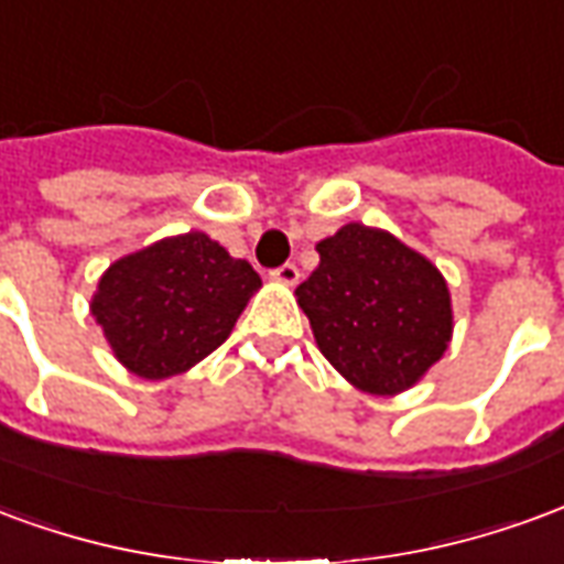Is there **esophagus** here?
Masks as SVG:
<instances>
[{"mask_svg":"<svg viewBox=\"0 0 564 564\" xmlns=\"http://www.w3.org/2000/svg\"><path fill=\"white\" fill-rule=\"evenodd\" d=\"M271 278L286 283V286H295V283H299V265H295V262H283V265H278V269L271 271Z\"/></svg>","mask_w":564,"mask_h":564,"instance_id":"1","label":"esophagus"}]
</instances>
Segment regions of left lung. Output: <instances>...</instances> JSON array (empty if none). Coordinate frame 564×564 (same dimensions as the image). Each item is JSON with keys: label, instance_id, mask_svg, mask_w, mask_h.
Segmentation results:
<instances>
[{"label": "left lung", "instance_id": "8db88e82", "mask_svg": "<svg viewBox=\"0 0 564 564\" xmlns=\"http://www.w3.org/2000/svg\"><path fill=\"white\" fill-rule=\"evenodd\" d=\"M319 265L295 286L319 354L354 387L392 395L444 356L453 332L441 271L399 238L362 223L317 245Z\"/></svg>", "mask_w": 564, "mask_h": 564}]
</instances>
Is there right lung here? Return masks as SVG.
<instances>
[{
	"label": "right lung",
	"instance_id": "obj_1",
	"mask_svg": "<svg viewBox=\"0 0 564 564\" xmlns=\"http://www.w3.org/2000/svg\"><path fill=\"white\" fill-rule=\"evenodd\" d=\"M262 281L205 232L117 259L93 295V317L123 366L144 380L181 375L217 350Z\"/></svg>",
	"mask_w": 564,
	"mask_h": 564
}]
</instances>
